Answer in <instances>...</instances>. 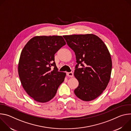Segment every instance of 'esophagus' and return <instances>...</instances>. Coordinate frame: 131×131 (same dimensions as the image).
<instances>
[{
	"label": "esophagus",
	"mask_w": 131,
	"mask_h": 131,
	"mask_svg": "<svg viewBox=\"0 0 131 131\" xmlns=\"http://www.w3.org/2000/svg\"><path fill=\"white\" fill-rule=\"evenodd\" d=\"M67 75L70 77H72L73 76V73L72 72H67Z\"/></svg>",
	"instance_id": "obj_1"
}]
</instances>
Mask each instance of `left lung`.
<instances>
[{"label": "left lung", "mask_w": 131, "mask_h": 131, "mask_svg": "<svg viewBox=\"0 0 131 131\" xmlns=\"http://www.w3.org/2000/svg\"><path fill=\"white\" fill-rule=\"evenodd\" d=\"M63 37L76 55L77 64L74 76L79 85L74 94L84 101L95 99L105 90L110 78L112 61L106 46L93 34ZM79 65L81 68L78 67Z\"/></svg>", "instance_id": "1"}]
</instances>
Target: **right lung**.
<instances>
[{"label": "right lung", "instance_id": "1", "mask_svg": "<svg viewBox=\"0 0 131 131\" xmlns=\"http://www.w3.org/2000/svg\"><path fill=\"white\" fill-rule=\"evenodd\" d=\"M65 45L61 36H36L23 49L18 65V75L24 89L35 101L49 102L64 81L66 73L59 71L54 54Z\"/></svg>", "mask_w": 131, "mask_h": 131}]
</instances>
